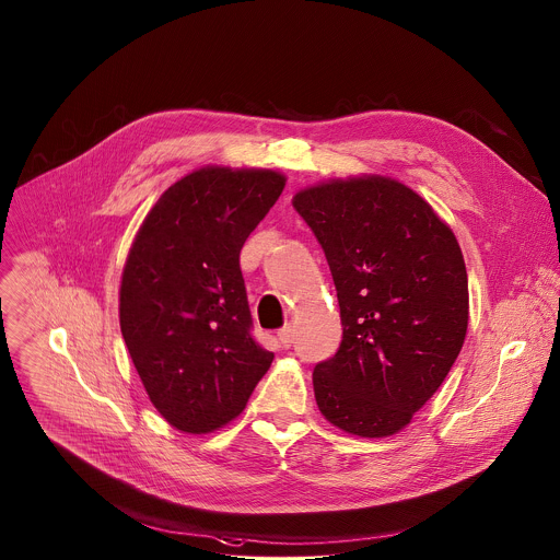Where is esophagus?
Masks as SVG:
<instances>
[{
	"label": "esophagus",
	"mask_w": 560,
	"mask_h": 560,
	"mask_svg": "<svg viewBox=\"0 0 560 560\" xmlns=\"http://www.w3.org/2000/svg\"><path fill=\"white\" fill-rule=\"evenodd\" d=\"M278 340H280V345H282L284 349H289L291 342H293V327H291V325H284L282 329H278Z\"/></svg>",
	"instance_id": "34e87169"
}]
</instances>
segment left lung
Returning <instances> with one entry per match:
<instances>
[{"mask_svg":"<svg viewBox=\"0 0 560 560\" xmlns=\"http://www.w3.org/2000/svg\"><path fill=\"white\" fill-rule=\"evenodd\" d=\"M320 243L342 342L315 366L327 422L360 438L405 429L435 395L468 331L459 241L411 187L382 174L329 178L293 196Z\"/></svg>","mask_w":560,"mask_h":560,"instance_id":"left-lung-1","label":"left lung"}]
</instances>
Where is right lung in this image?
<instances>
[{
  "instance_id": "obj_1",
  "label": "right lung",
  "mask_w": 560,
  "mask_h": 560,
  "mask_svg": "<svg viewBox=\"0 0 560 560\" xmlns=\"http://www.w3.org/2000/svg\"><path fill=\"white\" fill-rule=\"evenodd\" d=\"M284 185L278 170L198 167L161 194L129 247L120 331L149 399L183 433L235 420L271 366L249 336L240 254Z\"/></svg>"
}]
</instances>
